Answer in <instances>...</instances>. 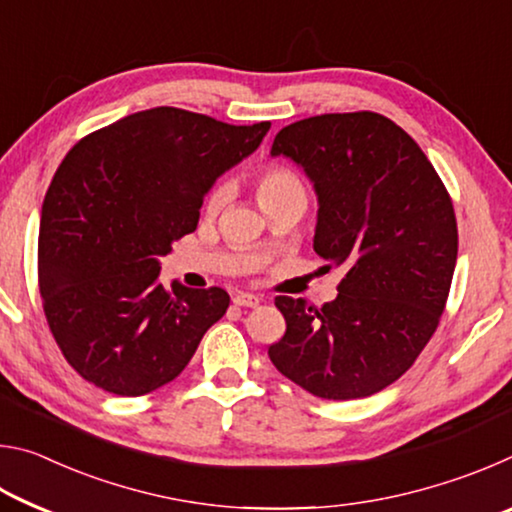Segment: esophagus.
I'll use <instances>...</instances> for the list:
<instances>
[{
  "label": "esophagus",
  "mask_w": 512,
  "mask_h": 512,
  "mask_svg": "<svg viewBox=\"0 0 512 512\" xmlns=\"http://www.w3.org/2000/svg\"><path fill=\"white\" fill-rule=\"evenodd\" d=\"M232 302H235L237 307H257L259 302H262V298L255 296V293H237V296L232 298Z\"/></svg>",
  "instance_id": "obj_1"
}]
</instances>
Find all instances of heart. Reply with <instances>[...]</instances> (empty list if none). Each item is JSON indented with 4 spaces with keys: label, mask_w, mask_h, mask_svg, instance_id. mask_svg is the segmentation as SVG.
<instances>
[{
    "label": "heart",
    "mask_w": 512,
    "mask_h": 512,
    "mask_svg": "<svg viewBox=\"0 0 512 512\" xmlns=\"http://www.w3.org/2000/svg\"><path fill=\"white\" fill-rule=\"evenodd\" d=\"M293 194H305V187H302L296 173H291L289 169L271 167L257 178V201L262 207ZM223 201H225V187L219 185L212 189L210 198H207V207H210V210H219Z\"/></svg>",
    "instance_id": "b5f03b06"
}]
</instances>
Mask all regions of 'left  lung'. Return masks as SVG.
Listing matches in <instances>:
<instances>
[{
	"instance_id": "left-lung-1",
	"label": "left lung",
	"mask_w": 512,
	"mask_h": 512,
	"mask_svg": "<svg viewBox=\"0 0 512 512\" xmlns=\"http://www.w3.org/2000/svg\"><path fill=\"white\" fill-rule=\"evenodd\" d=\"M271 155L314 185V250L345 275L320 309L275 298L287 332L268 357L323 400L384 391L413 366L445 309L458 253L452 198L411 135L377 112L300 119L275 135Z\"/></svg>"
}]
</instances>
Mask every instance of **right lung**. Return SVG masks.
Masks as SVG:
<instances>
[{
	"mask_svg": "<svg viewBox=\"0 0 512 512\" xmlns=\"http://www.w3.org/2000/svg\"><path fill=\"white\" fill-rule=\"evenodd\" d=\"M268 128L160 106L65 155L42 203L38 277L51 334L83 379L137 397L185 370L230 296L164 289L160 257L196 230L216 178L255 153Z\"/></svg>",
	"mask_w": 512,
	"mask_h": 512,
	"instance_id": "1",
	"label": "right lung"
}]
</instances>
